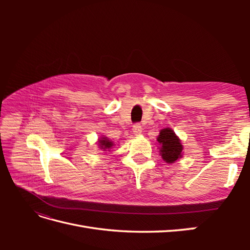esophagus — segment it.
<instances>
[{
	"label": "esophagus",
	"mask_w": 250,
	"mask_h": 250,
	"mask_svg": "<svg viewBox=\"0 0 250 250\" xmlns=\"http://www.w3.org/2000/svg\"><path fill=\"white\" fill-rule=\"evenodd\" d=\"M132 130H133V133H134L135 135H140V134L142 133V131H143L142 125L139 124V123L134 124V125H133V128H132Z\"/></svg>",
	"instance_id": "esophagus-1"
}]
</instances>
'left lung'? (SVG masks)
I'll use <instances>...</instances> for the list:
<instances>
[{"label": "left lung", "instance_id": "left-lung-1", "mask_svg": "<svg viewBox=\"0 0 250 250\" xmlns=\"http://www.w3.org/2000/svg\"><path fill=\"white\" fill-rule=\"evenodd\" d=\"M157 142L161 144V154L163 160L169 164L176 162L181 156L183 145L180 144V140L175 135L170 128L161 130L160 135L157 138Z\"/></svg>", "mask_w": 250, "mask_h": 250}]
</instances>
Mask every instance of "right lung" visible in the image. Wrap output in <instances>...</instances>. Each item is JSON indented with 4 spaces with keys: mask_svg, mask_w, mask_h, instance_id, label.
I'll use <instances>...</instances> for the list:
<instances>
[{
    "mask_svg": "<svg viewBox=\"0 0 250 250\" xmlns=\"http://www.w3.org/2000/svg\"><path fill=\"white\" fill-rule=\"evenodd\" d=\"M99 143H100V147L101 149L103 150H106V149H110L112 147V142H110L108 139L106 138H102L101 140H99Z\"/></svg>",
    "mask_w": 250,
    "mask_h": 250,
    "instance_id": "obj_1",
    "label": "right lung"
}]
</instances>
